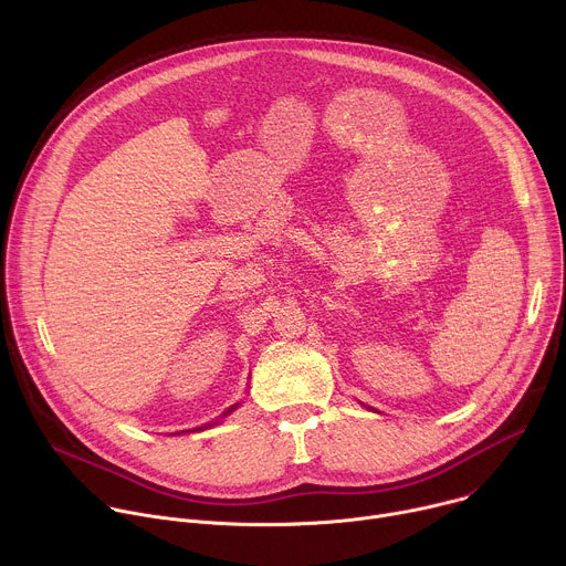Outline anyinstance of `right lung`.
<instances>
[{
	"instance_id": "obj_1",
	"label": "right lung",
	"mask_w": 566,
	"mask_h": 566,
	"mask_svg": "<svg viewBox=\"0 0 566 566\" xmlns=\"http://www.w3.org/2000/svg\"><path fill=\"white\" fill-rule=\"evenodd\" d=\"M234 408H237V406H232V408H230V410H228V412H226V415H230V412H232V410H234ZM199 430H201V428H199Z\"/></svg>"
}]
</instances>
